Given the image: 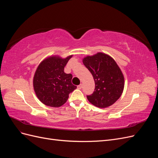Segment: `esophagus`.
Listing matches in <instances>:
<instances>
[{
	"instance_id": "esophagus-1",
	"label": "esophagus",
	"mask_w": 158,
	"mask_h": 158,
	"mask_svg": "<svg viewBox=\"0 0 158 158\" xmlns=\"http://www.w3.org/2000/svg\"><path fill=\"white\" fill-rule=\"evenodd\" d=\"M82 84H80V85H78V86H77V88L78 89H82Z\"/></svg>"
}]
</instances>
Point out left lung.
Wrapping results in <instances>:
<instances>
[{
  "mask_svg": "<svg viewBox=\"0 0 158 158\" xmlns=\"http://www.w3.org/2000/svg\"><path fill=\"white\" fill-rule=\"evenodd\" d=\"M83 63L92 74L95 89L87 95L88 101L99 108L111 106L121 97L125 78L114 60L103 52L84 57Z\"/></svg>",
  "mask_w": 158,
  "mask_h": 158,
  "instance_id": "8db88e82",
  "label": "left lung"
}]
</instances>
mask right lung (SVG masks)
<instances>
[{
    "mask_svg": "<svg viewBox=\"0 0 158 158\" xmlns=\"http://www.w3.org/2000/svg\"><path fill=\"white\" fill-rule=\"evenodd\" d=\"M72 56L65 59L49 56L38 66L33 76V89L38 99L46 106H62L67 101L69 94L76 88L71 82L73 75L64 72V66Z\"/></svg>",
    "mask_w": 158,
    "mask_h": 158,
    "instance_id": "right-lung-1",
    "label": "right lung"
}]
</instances>
